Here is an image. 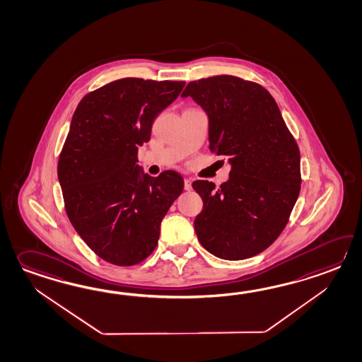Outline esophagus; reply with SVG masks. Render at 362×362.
I'll return each instance as SVG.
<instances>
[{"label":"esophagus","mask_w":362,"mask_h":362,"mask_svg":"<svg viewBox=\"0 0 362 362\" xmlns=\"http://www.w3.org/2000/svg\"><path fill=\"white\" fill-rule=\"evenodd\" d=\"M185 191H191L192 189V182L189 179H185Z\"/></svg>","instance_id":"34e87169"}]
</instances>
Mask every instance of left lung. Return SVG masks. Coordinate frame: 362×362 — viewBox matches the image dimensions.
<instances>
[{
  "label": "left lung",
  "mask_w": 362,
  "mask_h": 362,
  "mask_svg": "<svg viewBox=\"0 0 362 362\" xmlns=\"http://www.w3.org/2000/svg\"><path fill=\"white\" fill-rule=\"evenodd\" d=\"M188 96L209 117L210 151L231 163L219 188L192 183L204 202L193 222L197 239L216 257H253L278 239L298 200V143L273 96L255 81L217 75L188 83Z\"/></svg>",
  "instance_id": "left-lung-1"
}]
</instances>
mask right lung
Here are the masks:
<instances>
[{"instance_id":"1","label":"right lung","mask_w":362,"mask_h":362,"mask_svg":"<svg viewBox=\"0 0 362 362\" xmlns=\"http://www.w3.org/2000/svg\"><path fill=\"white\" fill-rule=\"evenodd\" d=\"M185 81L124 78L83 97L58 160L67 217L106 262L132 266L156 250L161 221L183 192L177 171L149 177L137 165V145Z\"/></svg>"}]
</instances>
